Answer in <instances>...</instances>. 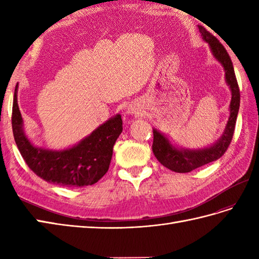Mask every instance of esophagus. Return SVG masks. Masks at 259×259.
Segmentation results:
<instances>
[{"mask_svg":"<svg viewBox=\"0 0 259 259\" xmlns=\"http://www.w3.org/2000/svg\"><path fill=\"white\" fill-rule=\"evenodd\" d=\"M136 111H135V110L134 109H128V113H131V114H133V113H135Z\"/></svg>","mask_w":259,"mask_h":259,"instance_id":"1","label":"esophagus"}]
</instances>
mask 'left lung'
<instances>
[{
    "label": "left lung",
    "instance_id": "1",
    "mask_svg": "<svg viewBox=\"0 0 259 259\" xmlns=\"http://www.w3.org/2000/svg\"><path fill=\"white\" fill-rule=\"evenodd\" d=\"M199 32L202 40L208 43L209 49L213 58L223 65L225 71V80L232 92V100L229 104V118L226 128L221 138L209 147L200 149H187V148L177 147L171 144L166 135L157 129H153V144L152 151L158 161L162 166L172 170L175 172H190L191 170L199 168L203 164L212 162L221 158L226 152L228 146L232 142L236 120H237L240 93L237 80H236L233 62L222 43L209 33L205 27L199 25Z\"/></svg>",
    "mask_w": 259,
    "mask_h": 259
}]
</instances>
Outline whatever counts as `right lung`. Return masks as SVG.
I'll list each match as a JSON object with an SVG mask.
<instances>
[{
    "label": "right lung",
    "instance_id": "1",
    "mask_svg": "<svg viewBox=\"0 0 259 259\" xmlns=\"http://www.w3.org/2000/svg\"><path fill=\"white\" fill-rule=\"evenodd\" d=\"M12 129L15 144L27 166L47 183L69 187L91 186L108 171L113 146L122 133V119L118 113L79 141L61 150L33 145L24 131L18 104V85L14 91Z\"/></svg>",
    "mask_w": 259,
    "mask_h": 259
}]
</instances>
